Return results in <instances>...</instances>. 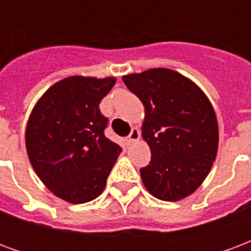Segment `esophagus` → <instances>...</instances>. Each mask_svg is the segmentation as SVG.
I'll return each instance as SVG.
<instances>
[{
  "label": "esophagus",
  "instance_id": "1",
  "mask_svg": "<svg viewBox=\"0 0 251 251\" xmlns=\"http://www.w3.org/2000/svg\"><path fill=\"white\" fill-rule=\"evenodd\" d=\"M138 138H140V130H138L137 127H133L130 131V134L127 136V142H129V144H133V142H136Z\"/></svg>",
  "mask_w": 251,
  "mask_h": 251
}]
</instances>
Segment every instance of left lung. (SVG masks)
I'll return each instance as SVG.
<instances>
[{"mask_svg": "<svg viewBox=\"0 0 251 251\" xmlns=\"http://www.w3.org/2000/svg\"><path fill=\"white\" fill-rule=\"evenodd\" d=\"M145 106L142 137L152 158L140 169L144 185L160 200L184 199L210 172L218 152V122L204 93L168 68L122 77Z\"/></svg>", "mask_w": 251, "mask_h": 251, "instance_id": "obj_1", "label": "left lung"}]
</instances>
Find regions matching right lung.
<instances>
[{"label":"right lung","mask_w":251,"mask_h":251,"mask_svg":"<svg viewBox=\"0 0 251 251\" xmlns=\"http://www.w3.org/2000/svg\"><path fill=\"white\" fill-rule=\"evenodd\" d=\"M114 77L70 76L55 83L32 110L25 142L37 176L57 198L80 204L102 194L122 149L104 136L99 103Z\"/></svg>","instance_id":"obj_1"}]
</instances>
